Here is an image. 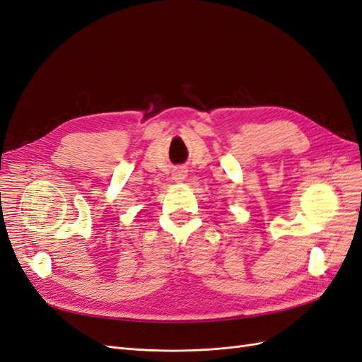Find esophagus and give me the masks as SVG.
I'll use <instances>...</instances> for the list:
<instances>
[{
  "instance_id": "esophagus-1",
  "label": "esophagus",
  "mask_w": 362,
  "mask_h": 362,
  "mask_svg": "<svg viewBox=\"0 0 362 362\" xmlns=\"http://www.w3.org/2000/svg\"><path fill=\"white\" fill-rule=\"evenodd\" d=\"M185 177H187V170H185V169L180 168V169H175V170H173V180L177 181V182L184 181Z\"/></svg>"
}]
</instances>
